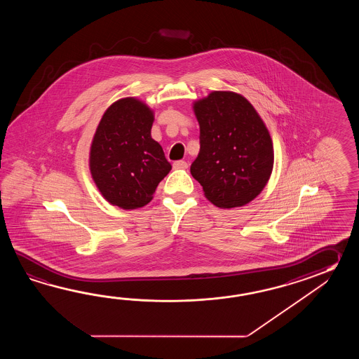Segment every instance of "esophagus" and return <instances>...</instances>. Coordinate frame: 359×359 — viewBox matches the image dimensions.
I'll list each match as a JSON object with an SVG mask.
<instances>
[{
    "label": "esophagus",
    "instance_id": "esophagus-1",
    "mask_svg": "<svg viewBox=\"0 0 359 359\" xmlns=\"http://www.w3.org/2000/svg\"><path fill=\"white\" fill-rule=\"evenodd\" d=\"M189 167V164L184 161H177L173 163V168L175 169H186Z\"/></svg>",
    "mask_w": 359,
    "mask_h": 359
}]
</instances>
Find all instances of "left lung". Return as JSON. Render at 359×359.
<instances>
[{
	"label": "left lung",
	"mask_w": 359,
	"mask_h": 359,
	"mask_svg": "<svg viewBox=\"0 0 359 359\" xmlns=\"http://www.w3.org/2000/svg\"><path fill=\"white\" fill-rule=\"evenodd\" d=\"M194 111L200 126V151L191 175L218 208L250 203L273 169V145L266 124L235 92H212L195 101Z\"/></svg>",
	"instance_id": "1"
}]
</instances>
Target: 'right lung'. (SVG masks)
I'll return each mask as SVG.
<instances>
[{"label":"right lung","instance_id":"obj_1","mask_svg":"<svg viewBox=\"0 0 359 359\" xmlns=\"http://www.w3.org/2000/svg\"><path fill=\"white\" fill-rule=\"evenodd\" d=\"M154 113L133 97L115 101L102 115L92 140L90 170L101 195L122 209L151 201L172 165L151 138Z\"/></svg>","mask_w":359,"mask_h":359}]
</instances>
